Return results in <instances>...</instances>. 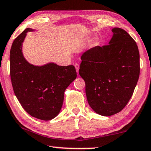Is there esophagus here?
<instances>
[{"label":"esophagus","instance_id":"1","mask_svg":"<svg viewBox=\"0 0 151 151\" xmlns=\"http://www.w3.org/2000/svg\"><path fill=\"white\" fill-rule=\"evenodd\" d=\"M75 68L76 69V71H77V73H78L79 69H80V65H79L78 63H76V64H75Z\"/></svg>","mask_w":151,"mask_h":151}]
</instances>
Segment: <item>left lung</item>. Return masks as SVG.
<instances>
[{
  "label": "left lung",
  "mask_w": 151,
  "mask_h": 151,
  "mask_svg": "<svg viewBox=\"0 0 151 151\" xmlns=\"http://www.w3.org/2000/svg\"><path fill=\"white\" fill-rule=\"evenodd\" d=\"M112 32L109 44L83 54L79 70L89 105L103 116L116 114L126 106L140 74L136 42L122 28H114Z\"/></svg>",
  "instance_id": "obj_1"
}]
</instances>
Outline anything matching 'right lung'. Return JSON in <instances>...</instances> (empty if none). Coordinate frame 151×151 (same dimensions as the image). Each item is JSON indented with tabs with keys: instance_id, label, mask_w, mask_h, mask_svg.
I'll list each match as a JSON object with an SVG mask.
<instances>
[{
	"instance_id": "add662e5",
	"label": "right lung",
	"mask_w": 151,
	"mask_h": 151,
	"mask_svg": "<svg viewBox=\"0 0 151 151\" xmlns=\"http://www.w3.org/2000/svg\"><path fill=\"white\" fill-rule=\"evenodd\" d=\"M26 28L13 42L10 52V74L16 97L32 117L49 121L59 114L64 91L77 77L73 65L60 66L50 63L34 66L24 58L22 42Z\"/></svg>"
}]
</instances>
